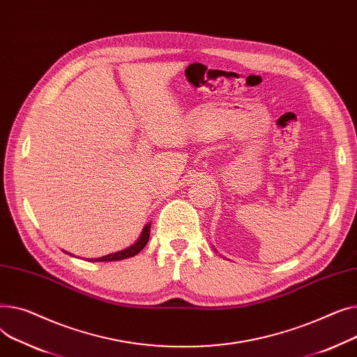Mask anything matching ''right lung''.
I'll return each mask as SVG.
<instances>
[{"label":"right lung","mask_w":357,"mask_h":357,"mask_svg":"<svg viewBox=\"0 0 357 357\" xmlns=\"http://www.w3.org/2000/svg\"><path fill=\"white\" fill-rule=\"evenodd\" d=\"M150 229H151V223L146 225L142 230V234L139 236V239L130 248L123 249V250H119V252H115V254H111V255H107V257H100V258H95L92 261H96V262H108V261H121V259H125V258H131L134 255H137L138 252H141V250L144 249V246L146 245V242H149L150 239Z\"/></svg>","instance_id":"right-lung-1"}]
</instances>
